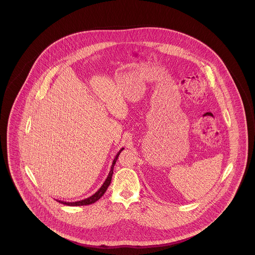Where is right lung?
Returning <instances> with one entry per match:
<instances>
[{
	"label": "right lung",
	"mask_w": 255,
	"mask_h": 255,
	"mask_svg": "<svg viewBox=\"0 0 255 255\" xmlns=\"http://www.w3.org/2000/svg\"><path fill=\"white\" fill-rule=\"evenodd\" d=\"M123 149H124V148H122V149L119 151V153L117 154L116 158L113 160V164H112V166H111V170H110L109 175H108L107 179L105 180V182L102 184V186L97 190L95 194L93 195V196H91V197H89V198H87V199L80 200V201H77V202H64V201H59V200H56V201L59 202L61 204H63V205H67V206H87V205H92V204L96 203V202L98 201V200L103 196V194L106 192V190H107V188H108V186H109L110 183H111V181H112V176H113V173H114V166H115V164H116V162H117V159L119 158V156H120V154L122 153V151Z\"/></svg>",
	"instance_id": "obj_1"
}]
</instances>
